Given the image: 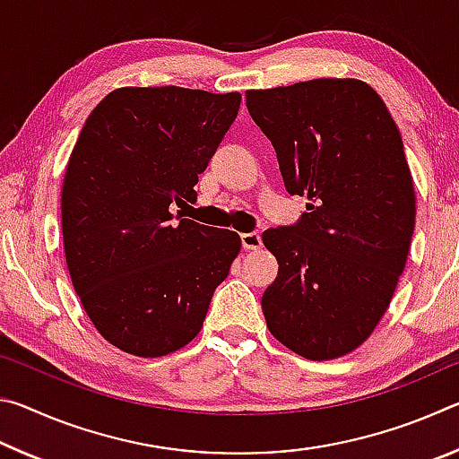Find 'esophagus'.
I'll return each mask as SVG.
<instances>
[{
    "instance_id": "esophagus-1",
    "label": "esophagus",
    "mask_w": 459,
    "mask_h": 459,
    "mask_svg": "<svg viewBox=\"0 0 459 459\" xmlns=\"http://www.w3.org/2000/svg\"><path fill=\"white\" fill-rule=\"evenodd\" d=\"M240 245H243L245 251H257L261 247V235L259 232H243L240 235Z\"/></svg>"
}]
</instances>
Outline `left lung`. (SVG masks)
Here are the masks:
<instances>
[{"label": "left lung", "mask_w": 459, "mask_h": 459, "mask_svg": "<svg viewBox=\"0 0 459 459\" xmlns=\"http://www.w3.org/2000/svg\"><path fill=\"white\" fill-rule=\"evenodd\" d=\"M247 108L285 190L309 200L298 222L263 232L279 263L267 328L304 359H338L377 328L407 263L415 190L399 127L356 79L247 91Z\"/></svg>", "instance_id": "8db88e82"}]
</instances>
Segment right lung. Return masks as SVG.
<instances>
[{
	"mask_svg": "<svg viewBox=\"0 0 459 459\" xmlns=\"http://www.w3.org/2000/svg\"><path fill=\"white\" fill-rule=\"evenodd\" d=\"M238 107V92L126 87L84 121L62 184V238L84 312L123 352L188 344L240 251L237 232L172 214L196 198Z\"/></svg>",
	"mask_w": 459,
	"mask_h": 459,
	"instance_id": "add662e5",
	"label": "right lung"
}]
</instances>
